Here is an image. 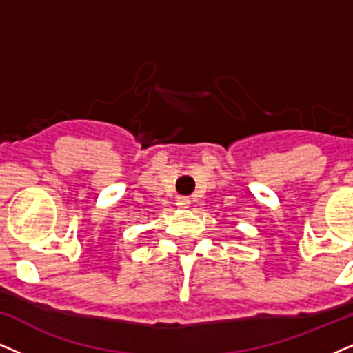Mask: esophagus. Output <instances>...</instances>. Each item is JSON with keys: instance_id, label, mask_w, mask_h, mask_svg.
<instances>
[{"instance_id": "esophagus-1", "label": "esophagus", "mask_w": 353, "mask_h": 353, "mask_svg": "<svg viewBox=\"0 0 353 353\" xmlns=\"http://www.w3.org/2000/svg\"><path fill=\"white\" fill-rule=\"evenodd\" d=\"M176 206H178V208H188V206H190V198H186V196H178V198H176Z\"/></svg>"}]
</instances>
